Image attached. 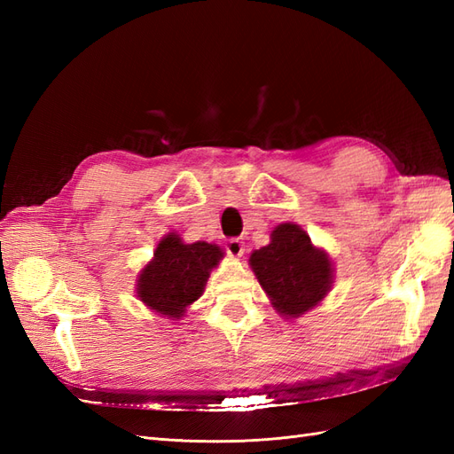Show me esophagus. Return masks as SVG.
<instances>
[{
    "mask_svg": "<svg viewBox=\"0 0 454 454\" xmlns=\"http://www.w3.org/2000/svg\"><path fill=\"white\" fill-rule=\"evenodd\" d=\"M225 250L232 257H240L244 254V242L239 240V239H229L225 242Z\"/></svg>",
    "mask_w": 454,
    "mask_h": 454,
    "instance_id": "obj_1",
    "label": "esophagus"
}]
</instances>
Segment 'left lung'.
<instances>
[{
    "label": "left lung",
    "instance_id": "8db88e82",
    "mask_svg": "<svg viewBox=\"0 0 454 454\" xmlns=\"http://www.w3.org/2000/svg\"><path fill=\"white\" fill-rule=\"evenodd\" d=\"M250 265L272 307L286 318L314 309L333 284L332 259L295 223L274 229L270 244L250 255Z\"/></svg>",
    "mask_w": 454,
    "mask_h": 454
}]
</instances>
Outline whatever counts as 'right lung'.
I'll use <instances>...</instances> for the list:
<instances>
[{
    "label": "right lung",
    "instance_id": "1",
    "mask_svg": "<svg viewBox=\"0 0 454 454\" xmlns=\"http://www.w3.org/2000/svg\"><path fill=\"white\" fill-rule=\"evenodd\" d=\"M223 252L208 242L184 244L170 232L164 237L153 259L142 269L136 294L153 312L180 320L187 307L202 295L210 270L219 263Z\"/></svg>",
    "mask_w": 454,
    "mask_h": 454
}]
</instances>
